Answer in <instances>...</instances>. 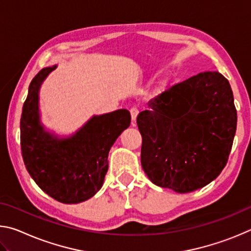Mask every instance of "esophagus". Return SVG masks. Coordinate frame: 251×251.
<instances>
[{
	"mask_svg": "<svg viewBox=\"0 0 251 251\" xmlns=\"http://www.w3.org/2000/svg\"><path fill=\"white\" fill-rule=\"evenodd\" d=\"M130 116H131V120H133V122L135 123V121H136V117H137V115H138V113H139V110L136 108V107H131L130 108Z\"/></svg>",
	"mask_w": 251,
	"mask_h": 251,
	"instance_id": "obj_1",
	"label": "esophagus"
}]
</instances>
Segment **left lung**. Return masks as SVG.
Wrapping results in <instances>:
<instances>
[{
	"mask_svg": "<svg viewBox=\"0 0 251 251\" xmlns=\"http://www.w3.org/2000/svg\"><path fill=\"white\" fill-rule=\"evenodd\" d=\"M137 116L148 178L184 194L209 184L226 166L237 128L232 91L218 72L174 85Z\"/></svg>",
	"mask_w": 251,
	"mask_h": 251,
	"instance_id": "left-lung-1",
	"label": "left lung"
}]
</instances>
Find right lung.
<instances>
[{
  "instance_id": "obj_1",
  "label": "right lung",
  "mask_w": 251,
  "mask_h": 251,
  "mask_svg": "<svg viewBox=\"0 0 251 251\" xmlns=\"http://www.w3.org/2000/svg\"><path fill=\"white\" fill-rule=\"evenodd\" d=\"M56 66L41 70L32 79L21 116V150L27 172L55 201L78 203L99 192L108 169V152L130 125L127 109L93 116L70 137L44 129L40 120L39 92Z\"/></svg>"
}]
</instances>
